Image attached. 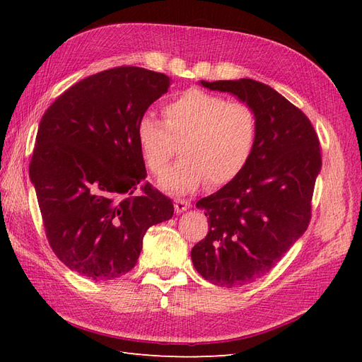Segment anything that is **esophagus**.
Instances as JSON below:
<instances>
[{
  "label": "esophagus",
  "instance_id": "esophagus-1",
  "mask_svg": "<svg viewBox=\"0 0 362 362\" xmlns=\"http://www.w3.org/2000/svg\"><path fill=\"white\" fill-rule=\"evenodd\" d=\"M173 206H175V211L182 213V211H185L190 206V202H187L185 199H175Z\"/></svg>",
  "mask_w": 362,
  "mask_h": 362
}]
</instances>
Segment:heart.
<instances>
[{
    "instance_id": "b5f03b06",
    "label": "heart",
    "mask_w": 362,
    "mask_h": 362,
    "mask_svg": "<svg viewBox=\"0 0 362 362\" xmlns=\"http://www.w3.org/2000/svg\"><path fill=\"white\" fill-rule=\"evenodd\" d=\"M163 116L164 124L146 115L137 125L141 156L157 177L181 145L182 158L163 178V187L189 193L208 180L222 185L246 168L257 140V117L247 104L189 89L163 107Z\"/></svg>"
}]
</instances>
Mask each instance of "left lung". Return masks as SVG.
Listing matches in <instances>:
<instances>
[{
    "instance_id": "left-lung-1",
    "label": "left lung",
    "mask_w": 362,
    "mask_h": 362,
    "mask_svg": "<svg viewBox=\"0 0 362 362\" xmlns=\"http://www.w3.org/2000/svg\"><path fill=\"white\" fill-rule=\"evenodd\" d=\"M246 103L257 117L252 156L237 178L202 198L208 234L192 249L199 275L218 287H242L264 276L311 221L320 141L310 119L270 86L250 78L201 81Z\"/></svg>"
}]
</instances>
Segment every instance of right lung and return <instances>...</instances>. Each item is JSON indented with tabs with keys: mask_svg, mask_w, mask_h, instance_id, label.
<instances>
[{
	"mask_svg": "<svg viewBox=\"0 0 362 362\" xmlns=\"http://www.w3.org/2000/svg\"><path fill=\"white\" fill-rule=\"evenodd\" d=\"M169 84L144 68L107 69L69 87L42 116L30 180L52 252L81 276L125 275L148 228L173 216L168 196L139 187L146 178L139 120Z\"/></svg>",
	"mask_w": 362,
	"mask_h": 362,
	"instance_id": "right-lung-1",
	"label": "right lung"
}]
</instances>
